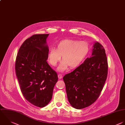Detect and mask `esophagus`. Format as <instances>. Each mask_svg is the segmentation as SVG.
Returning <instances> with one entry per match:
<instances>
[{"label": "esophagus", "instance_id": "obj_1", "mask_svg": "<svg viewBox=\"0 0 125 125\" xmlns=\"http://www.w3.org/2000/svg\"><path fill=\"white\" fill-rule=\"evenodd\" d=\"M62 74H58V78L59 79H61L62 78Z\"/></svg>", "mask_w": 125, "mask_h": 125}]
</instances>
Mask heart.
<instances>
[{
  "instance_id": "b5f03b06",
  "label": "heart",
  "mask_w": 125,
  "mask_h": 125,
  "mask_svg": "<svg viewBox=\"0 0 125 125\" xmlns=\"http://www.w3.org/2000/svg\"><path fill=\"white\" fill-rule=\"evenodd\" d=\"M89 51V46L84 41L64 40L60 42L57 48H51L48 54V61L53 66H56L61 60L63 61L57 70L62 72L69 66L71 68L78 66L85 59Z\"/></svg>"
}]
</instances>
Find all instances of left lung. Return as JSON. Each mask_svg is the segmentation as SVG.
I'll use <instances>...</instances> for the list:
<instances>
[{"label":"left lung","mask_w":125,"mask_h":125,"mask_svg":"<svg viewBox=\"0 0 125 125\" xmlns=\"http://www.w3.org/2000/svg\"><path fill=\"white\" fill-rule=\"evenodd\" d=\"M107 69L104 49L96 42L91 57L63 77L67 99L73 107L82 109L96 101L106 81Z\"/></svg>","instance_id":"8db88e82"}]
</instances>
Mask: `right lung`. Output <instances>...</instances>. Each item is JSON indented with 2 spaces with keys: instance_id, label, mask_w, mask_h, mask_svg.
Masks as SVG:
<instances>
[{
  "instance_id": "add662e5",
  "label": "right lung",
  "mask_w": 125,
  "mask_h": 125,
  "mask_svg": "<svg viewBox=\"0 0 125 125\" xmlns=\"http://www.w3.org/2000/svg\"><path fill=\"white\" fill-rule=\"evenodd\" d=\"M49 34L33 35L19 49L15 69L21 91L33 105L43 107L51 101L58 81L57 73L47 62Z\"/></svg>"
}]
</instances>
